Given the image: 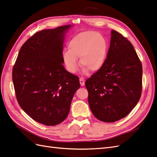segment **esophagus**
<instances>
[{
    "label": "esophagus",
    "mask_w": 157,
    "mask_h": 157,
    "mask_svg": "<svg viewBox=\"0 0 157 157\" xmlns=\"http://www.w3.org/2000/svg\"><path fill=\"white\" fill-rule=\"evenodd\" d=\"M79 81H80V84H81V85L82 86L85 85V80H84V78H82V77L80 78Z\"/></svg>",
    "instance_id": "34e87169"
}]
</instances>
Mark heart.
<instances>
[{"label":"heart","instance_id":"obj_1","mask_svg":"<svg viewBox=\"0 0 157 157\" xmlns=\"http://www.w3.org/2000/svg\"><path fill=\"white\" fill-rule=\"evenodd\" d=\"M68 48L63 52L62 58L66 69L72 74L78 69V58L84 74L88 73L89 70L93 72L99 71L105 61L107 41L102 35L94 31H85L73 37Z\"/></svg>","mask_w":157,"mask_h":157}]
</instances>
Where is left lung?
Instances as JSON below:
<instances>
[{
	"mask_svg": "<svg viewBox=\"0 0 157 157\" xmlns=\"http://www.w3.org/2000/svg\"><path fill=\"white\" fill-rule=\"evenodd\" d=\"M142 79V64L132 44L111 30L104 64L85 82L93 114L108 123L128 116L140 98Z\"/></svg>",
	"mask_w": 157,
	"mask_h": 157,
	"instance_id": "8db88e82",
	"label": "left lung"
}]
</instances>
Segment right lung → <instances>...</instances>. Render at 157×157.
<instances>
[{
  "label": "right lung",
  "mask_w": 157,
  "mask_h": 157,
  "mask_svg": "<svg viewBox=\"0 0 157 157\" xmlns=\"http://www.w3.org/2000/svg\"><path fill=\"white\" fill-rule=\"evenodd\" d=\"M71 25L35 33L20 49L13 82L20 107L33 120L56 126L68 116L79 78L65 69L62 55Z\"/></svg>",
  "instance_id": "add662e5"
}]
</instances>
